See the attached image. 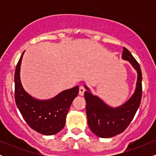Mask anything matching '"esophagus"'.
I'll return each mask as SVG.
<instances>
[{
	"label": "esophagus",
	"instance_id": "obj_1",
	"mask_svg": "<svg viewBox=\"0 0 156 156\" xmlns=\"http://www.w3.org/2000/svg\"><path fill=\"white\" fill-rule=\"evenodd\" d=\"M86 91V89L85 87H83V86H80L79 87V94L80 95H83L84 94V92Z\"/></svg>",
	"mask_w": 156,
	"mask_h": 156
}]
</instances>
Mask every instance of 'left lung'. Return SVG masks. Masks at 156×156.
<instances>
[{
	"label": "left lung",
	"mask_w": 156,
	"mask_h": 156,
	"mask_svg": "<svg viewBox=\"0 0 156 156\" xmlns=\"http://www.w3.org/2000/svg\"><path fill=\"white\" fill-rule=\"evenodd\" d=\"M122 58L129 61L137 70L136 88L133 96L124 105L111 108L98 97L87 91L84 92L88 125L91 130L98 136L110 138L122 133L133 120L141 103L142 95V74L139 64L127 48H123Z\"/></svg>",
	"instance_id": "8db88e82"
}]
</instances>
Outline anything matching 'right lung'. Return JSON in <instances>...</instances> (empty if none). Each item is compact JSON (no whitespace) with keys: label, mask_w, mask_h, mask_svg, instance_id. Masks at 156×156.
Wrapping results in <instances>:
<instances>
[{"label":"right lung","mask_w":156,"mask_h":156,"mask_svg":"<svg viewBox=\"0 0 156 156\" xmlns=\"http://www.w3.org/2000/svg\"><path fill=\"white\" fill-rule=\"evenodd\" d=\"M23 54L17 62L15 73V99L21 115L27 124L43 135H53L65 125L66 116L73 100L78 95L79 87L63 91L48 101H39L27 93L20 79Z\"/></svg>","instance_id":"right-lung-1"}]
</instances>
